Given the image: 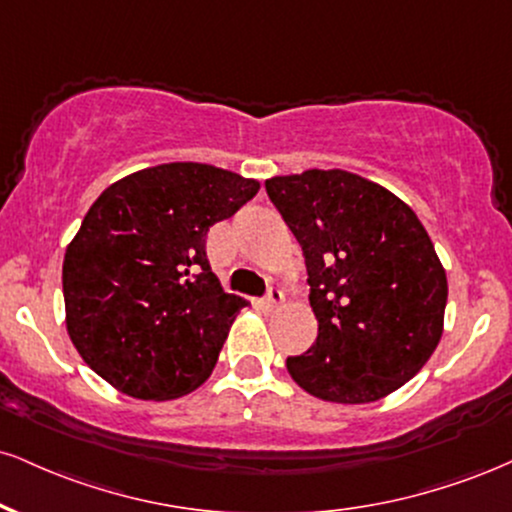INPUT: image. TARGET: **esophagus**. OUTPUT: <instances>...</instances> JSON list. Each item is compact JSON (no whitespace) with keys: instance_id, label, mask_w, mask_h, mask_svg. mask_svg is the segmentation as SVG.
Returning <instances> with one entry per match:
<instances>
[{"instance_id":"1","label":"esophagus","mask_w":512,"mask_h":512,"mask_svg":"<svg viewBox=\"0 0 512 512\" xmlns=\"http://www.w3.org/2000/svg\"><path fill=\"white\" fill-rule=\"evenodd\" d=\"M281 303H283V293L279 291V288H272V291L267 293V298L262 300V310L272 312V310H276V307H279Z\"/></svg>"}]
</instances>
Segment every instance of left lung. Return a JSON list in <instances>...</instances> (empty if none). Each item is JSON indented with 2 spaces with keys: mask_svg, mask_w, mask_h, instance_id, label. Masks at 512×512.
Returning <instances> with one entry per match:
<instances>
[{
  "mask_svg": "<svg viewBox=\"0 0 512 512\" xmlns=\"http://www.w3.org/2000/svg\"><path fill=\"white\" fill-rule=\"evenodd\" d=\"M267 193L303 248L317 341L288 357L295 384L329 403L386 398L439 346L446 269L410 205L343 169L272 176Z\"/></svg>",
  "mask_w": 512,
  "mask_h": 512,
  "instance_id": "left-lung-1",
  "label": "left lung"
}]
</instances>
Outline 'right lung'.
I'll use <instances>...</instances> for the list:
<instances>
[{
	"label": "right lung",
	"instance_id": "right-lung-1",
	"mask_svg": "<svg viewBox=\"0 0 512 512\" xmlns=\"http://www.w3.org/2000/svg\"><path fill=\"white\" fill-rule=\"evenodd\" d=\"M260 181L200 162L119 178L66 248V331L92 372L140 400L188 396L209 379L248 300L221 291L207 231Z\"/></svg>",
	"mask_w": 512,
	"mask_h": 512
}]
</instances>
